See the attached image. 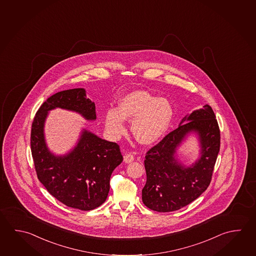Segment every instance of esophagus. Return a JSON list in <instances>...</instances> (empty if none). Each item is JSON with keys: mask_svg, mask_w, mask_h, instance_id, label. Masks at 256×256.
<instances>
[{"mask_svg": "<svg viewBox=\"0 0 256 256\" xmlns=\"http://www.w3.org/2000/svg\"><path fill=\"white\" fill-rule=\"evenodd\" d=\"M124 161L126 164H130L131 162L134 161V156L132 154H126L124 156Z\"/></svg>", "mask_w": 256, "mask_h": 256, "instance_id": "34e87169", "label": "esophagus"}]
</instances>
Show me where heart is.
Returning a JSON list of instances; mask_svg holds the SVG:
<instances>
[{
  "mask_svg": "<svg viewBox=\"0 0 256 256\" xmlns=\"http://www.w3.org/2000/svg\"><path fill=\"white\" fill-rule=\"evenodd\" d=\"M174 108L166 98H158L146 90H136L124 95L117 108H108L105 126L113 138L126 132V122L139 143L151 144L158 141L170 126Z\"/></svg>",
  "mask_w": 256,
  "mask_h": 256,
  "instance_id": "heart-1",
  "label": "heart"
}]
</instances>
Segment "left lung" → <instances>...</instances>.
I'll list each match as a JSON object with an SVG mask.
<instances>
[{"mask_svg": "<svg viewBox=\"0 0 256 256\" xmlns=\"http://www.w3.org/2000/svg\"><path fill=\"white\" fill-rule=\"evenodd\" d=\"M190 132L198 134L201 157L192 166H185L178 161L174 154ZM220 148V126L210 105L186 115L176 130L146 152L144 204L152 210L170 212L195 200L210 184Z\"/></svg>", "mask_w": 256, "mask_h": 256, "instance_id": "8db88e82", "label": "left lung"}]
</instances>
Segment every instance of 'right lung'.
<instances>
[{"instance_id":"1","label":"right lung","mask_w":256,"mask_h":256,"mask_svg":"<svg viewBox=\"0 0 256 256\" xmlns=\"http://www.w3.org/2000/svg\"><path fill=\"white\" fill-rule=\"evenodd\" d=\"M61 108L95 120V104L84 88L62 90L50 96L32 122L30 146L38 178L48 192L64 205L81 210L100 206L108 197L110 179L123 161L120 146L82 130L74 148L54 156L46 144L44 126L50 110Z\"/></svg>"}]
</instances>
